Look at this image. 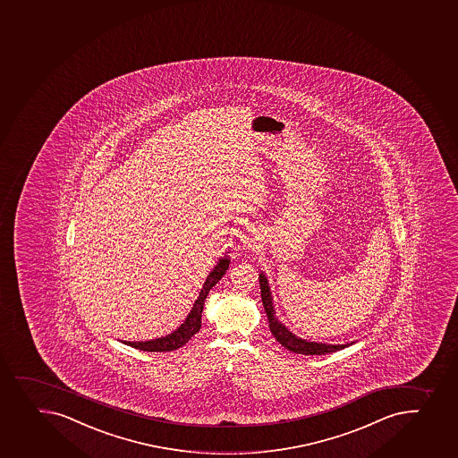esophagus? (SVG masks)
<instances>
[{
	"label": "esophagus",
	"instance_id": "34e87169",
	"mask_svg": "<svg viewBox=\"0 0 458 458\" xmlns=\"http://www.w3.org/2000/svg\"><path fill=\"white\" fill-rule=\"evenodd\" d=\"M241 242L245 250H255L259 246V236L254 232L248 230V232L241 234Z\"/></svg>",
	"mask_w": 458,
	"mask_h": 458
}]
</instances>
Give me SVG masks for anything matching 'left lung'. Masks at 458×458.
Segmentation results:
<instances>
[{"mask_svg":"<svg viewBox=\"0 0 458 458\" xmlns=\"http://www.w3.org/2000/svg\"><path fill=\"white\" fill-rule=\"evenodd\" d=\"M259 288H261V301L265 307L267 320H269L270 332L276 338L279 344H283L285 349L299 354H326L334 353L338 350L345 349L349 345L354 344L356 341L345 343V344H327V343H317V341L303 340L296 334H293L283 321L278 320L276 311H275L274 296L270 290L269 279L266 276L265 272H259Z\"/></svg>","mask_w":458,"mask_h":458,"instance_id":"8db88e82","label":"left lung"}]
</instances>
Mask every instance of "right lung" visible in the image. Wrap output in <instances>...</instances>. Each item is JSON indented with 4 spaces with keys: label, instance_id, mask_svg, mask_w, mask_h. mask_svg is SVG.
<instances>
[{
    "label": "right lung",
    "instance_id": "obj_1",
    "mask_svg": "<svg viewBox=\"0 0 458 458\" xmlns=\"http://www.w3.org/2000/svg\"><path fill=\"white\" fill-rule=\"evenodd\" d=\"M228 266H230V257H228V252H226L224 257L217 259L216 266L210 270V274L208 275V278L204 281L203 288L199 290L197 301L193 302L191 311H189L183 323L177 329L173 330L168 335L155 338V340L122 341V343L131 345L133 349L144 350V352H171V350L179 349L182 345L186 344L201 327L204 301H206V297H208V292L212 290V287H215L219 283V279L225 275Z\"/></svg>",
    "mask_w": 458,
    "mask_h": 458
}]
</instances>
